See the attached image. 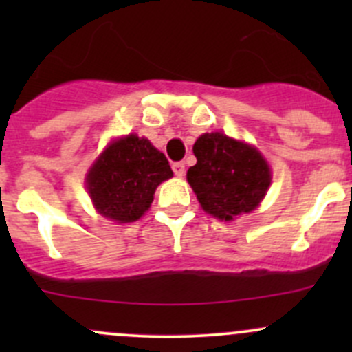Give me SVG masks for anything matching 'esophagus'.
Listing matches in <instances>:
<instances>
[{"label": "esophagus", "instance_id": "obj_1", "mask_svg": "<svg viewBox=\"0 0 352 352\" xmlns=\"http://www.w3.org/2000/svg\"><path fill=\"white\" fill-rule=\"evenodd\" d=\"M172 170H173V173H175L177 177H184V175H186V165H184L182 162L173 163Z\"/></svg>", "mask_w": 352, "mask_h": 352}]
</instances>
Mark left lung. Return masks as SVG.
<instances>
[{"label":"left lung","mask_w":352,"mask_h":352,"mask_svg":"<svg viewBox=\"0 0 352 352\" xmlns=\"http://www.w3.org/2000/svg\"><path fill=\"white\" fill-rule=\"evenodd\" d=\"M197 163L187 182L208 214L233 221L254 211L271 186V168L257 148L221 133H206L194 144Z\"/></svg>","instance_id":"obj_1"}]
</instances>
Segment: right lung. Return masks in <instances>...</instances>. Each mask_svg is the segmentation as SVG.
Wrapping results in <instances>:
<instances>
[{"label":"right lung","mask_w":352,"mask_h":352,"mask_svg":"<svg viewBox=\"0 0 352 352\" xmlns=\"http://www.w3.org/2000/svg\"><path fill=\"white\" fill-rule=\"evenodd\" d=\"M173 177L165 155L129 134L110 143L87 173L95 209L117 223H133L150 209L155 190Z\"/></svg>","instance_id":"right-lung-1"}]
</instances>
